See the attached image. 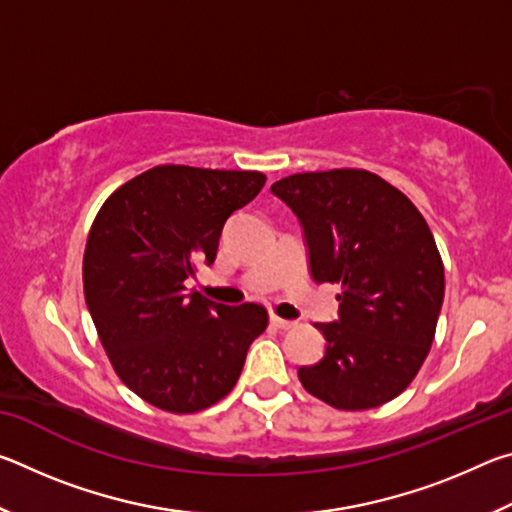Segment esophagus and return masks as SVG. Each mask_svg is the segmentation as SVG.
<instances>
[{
  "label": "esophagus",
  "mask_w": 512,
  "mask_h": 512,
  "mask_svg": "<svg viewBox=\"0 0 512 512\" xmlns=\"http://www.w3.org/2000/svg\"><path fill=\"white\" fill-rule=\"evenodd\" d=\"M271 325L277 327V329H291V327H296V323H293V320L277 318V316H271Z\"/></svg>",
  "instance_id": "1"
}]
</instances>
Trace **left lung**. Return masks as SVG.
Returning a JSON list of instances; mask_svg holds the SVG:
<instances>
[{
	"label": "left lung",
	"mask_w": 512,
	"mask_h": 512,
	"mask_svg": "<svg viewBox=\"0 0 512 512\" xmlns=\"http://www.w3.org/2000/svg\"><path fill=\"white\" fill-rule=\"evenodd\" d=\"M271 192L305 237L314 282H339V318L316 323L325 354L298 368L334 409H375L400 395L427 359L445 298V268L409 198L363 169L296 173Z\"/></svg>",
	"instance_id": "obj_1"
}]
</instances>
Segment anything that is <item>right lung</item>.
<instances>
[{
  "label": "right lung",
  "mask_w": 512,
  "mask_h": 512,
  "mask_svg": "<svg viewBox=\"0 0 512 512\" xmlns=\"http://www.w3.org/2000/svg\"><path fill=\"white\" fill-rule=\"evenodd\" d=\"M264 183L259 171L164 164L121 185L92 223L85 302L119 379L158 409L219 402L268 325L262 305H219L185 287L198 264H214L225 223Z\"/></svg>",
  "instance_id": "right-lung-1"
}]
</instances>
